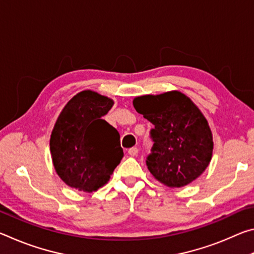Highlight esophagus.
Returning a JSON list of instances; mask_svg holds the SVG:
<instances>
[{
  "label": "esophagus",
  "instance_id": "34e87169",
  "mask_svg": "<svg viewBox=\"0 0 254 254\" xmlns=\"http://www.w3.org/2000/svg\"><path fill=\"white\" fill-rule=\"evenodd\" d=\"M137 152H139V149H137V148H131V149H128V154H130L131 157L137 156Z\"/></svg>",
  "mask_w": 254,
  "mask_h": 254
}]
</instances>
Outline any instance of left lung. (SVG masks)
<instances>
[{"instance_id":"1","label":"left lung","mask_w":254,"mask_h":254,"mask_svg":"<svg viewBox=\"0 0 254 254\" xmlns=\"http://www.w3.org/2000/svg\"><path fill=\"white\" fill-rule=\"evenodd\" d=\"M137 113L153 124V145L145 163L168 187L186 186L204 173L213 152L207 121L197 106L179 92L144 95L133 101Z\"/></svg>"}]
</instances>
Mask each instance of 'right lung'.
<instances>
[{"instance_id": "1", "label": "right lung", "mask_w": 254, "mask_h": 254, "mask_svg": "<svg viewBox=\"0 0 254 254\" xmlns=\"http://www.w3.org/2000/svg\"><path fill=\"white\" fill-rule=\"evenodd\" d=\"M113 101L92 91L77 94L51 133L55 169L68 186L92 192L107 183L124 156L118 130L102 118Z\"/></svg>"}]
</instances>
